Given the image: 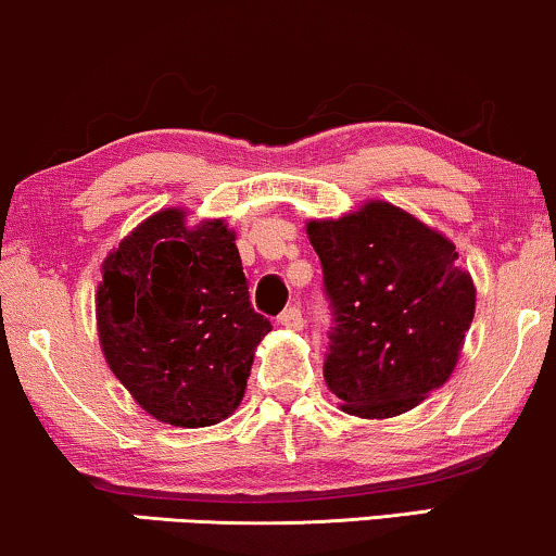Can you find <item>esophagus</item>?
<instances>
[{"instance_id": "1", "label": "esophagus", "mask_w": 556, "mask_h": 556, "mask_svg": "<svg viewBox=\"0 0 556 556\" xmlns=\"http://www.w3.org/2000/svg\"><path fill=\"white\" fill-rule=\"evenodd\" d=\"M278 321L283 327H289V330H301V327H304V317H301V306L293 304L286 312H280Z\"/></svg>"}]
</instances>
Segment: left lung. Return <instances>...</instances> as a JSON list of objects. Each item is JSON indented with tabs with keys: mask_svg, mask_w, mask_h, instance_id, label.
I'll return each mask as SVG.
<instances>
[{
	"mask_svg": "<svg viewBox=\"0 0 556 556\" xmlns=\"http://www.w3.org/2000/svg\"><path fill=\"white\" fill-rule=\"evenodd\" d=\"M306 231L332 312L327 389L368 420L417 407L448 381L475 319L456 247L379 201Z\"/></svg>",
	"mask_w": 556,
	"mask_h": 556,
	"instance_id": "8db88e82",
	"label": "left lung"
}]
</instances>
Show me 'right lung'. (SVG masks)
<instances>
[{
    "instance_id": "add662e5",
    "label": "right lung",
    "mask_w": 556,
    "mask_h": 556,
    "mask_svg": "<svg viewBox=\"0 0 556 556\" xmlns=\"http://www.w3.org/2000/svg\"><path fill=\"white\" fill-rule=\"evenodd\" d=\"M98 327L108 366L156 420L222 422L242 402L257 342L273 330L224 222L185 226L180 208L147 218L105 260Z\"/></svg>"
}]
</instances>
